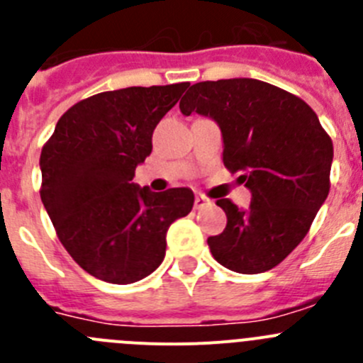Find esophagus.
<instances>
[{
  "label": "esophagus",
  "mask_w": 363,
  "mask_h": 363,
  "mask_svg": "<svg viewBox=\"0 0 363 363\" xmlns=\"http://www.w3.org/2000/svg\"><path fill=\"white\" fill-rule=\"evenodd\" d=\"M208 203H211V201H208L207 198H203V196H196V199H194L196 208H203V207H207Z\"/></svg>",
  "instance_id": "1"
}]
</instances>
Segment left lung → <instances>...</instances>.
Segmentation results:
<instances>
[{"mask_svg": "<svg viewBox=\"0 0 363 363\" xmlns=\"http://www.w3.org/2000/svg\"><path fill=\"white\" fill-rule=\"evenodd\" d=\"M179 111L219 125L223 162L242 172L239 182L252 194L248 208L216 201L227 227L207 239L212 255L238 274L272 270L306 238L328 198L331 138L302 99L257 79L192 84Z\"/></svg>", "mask_w": 363, "mask_h": 363, "instance_id": "1", "label": "left lung"}]
</instances>
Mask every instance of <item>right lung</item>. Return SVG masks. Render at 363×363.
<instances>
[{"instance_id": "right-lung-1", "label": "right lung", "mask_w": 363, "mask_h": 363, "mask_svg": "<svg viewBox=\"0 0 363 363\" xmlns=\"http://www.w3.org/2000/svg\"><path fill=\"white\" fill-rule=\"evenodd\" d=\"M187 86H131L84 99L43 147V205L62 247L93 277L111 284L147 277L164 261L172 221L192 211L191 189L133 184L156 124Z\"/></svg>"}]
</instances>
